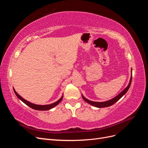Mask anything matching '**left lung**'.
<instances>
[{
    "label": "left lung",
    "mask_w": 148,
    "mask_h": 148,
    "mask_svg": "<svg viewBox=\"0 0 148 148\" xmlns=\"http://www.w3.org/2000/svg\"><path fill=\"white\" fill-rule=\"evenodd\" d=\"M132 73L131 75V78H130V82L128 83V86L125 88L121 92L120 94L115 96V97L112 98V99H110L109 101H104V102H95V101H92L89 100L88 99H86V97H84V96L82 95V97L83 99L86 101L88 104H89L91 106H95L96 107H98V108H102V107H109L111 106L112 105L114 104L116 102H117L121 97H122L123 95H125L126 92L128 91V89L130 88V86L131 85V83H132Z\"/></svg>",
    "instance_id": "left-lung-1"
}]
</instances>
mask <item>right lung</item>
Returning a JSON list of instances; mask_svg holds the SVG:
<instances>
[{"mask_svg": "<svg viewBox=\"0 0 148 148\" xmlns=\"http://www.w3.org/2000/svg\"><path fill=\"white\" fill-rule=\"evenodd\" d=\"M13 91H14V92L16 95V96L18 97V98L20 100H21L22 102H24L26 105H27L28 106L31 107V108H32L34 110H50V109L53 108L54 107H56L57 105L59 104V103L60 102V101L62 100V99H63V95H62V97L60 98L59 100H58L56 102H55L52 103V104H48V105H38V104H33V103H31V102H30L28 101H26V99H23V97H22L20 95H19L16 92L14 88H13Z\"/></svg>", "mask_w": 148, "mask_h": 148, "instance_id": "right-lung-1", "label": "right lung"}]
</instances>
